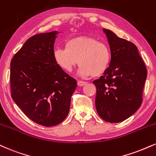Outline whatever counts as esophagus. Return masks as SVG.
I'll use <instances>...</instances> for the list:
<instances>
[{"instance_id":"obj_1","label":"esophagus","mask_w":156,"mask_h":156,"mask_svg":"<svg viewBox=\"0 0 156 156\" xmlns=\"http://www.w3.org/2000/svg\"><path fill=\"white\" fill-rule=\"evenodd\" d=\"M77 83H78V85L79 86H83L85 85V84H86V82L82 81V80H78V82H77Z\"/></svg>"}]
</instances>
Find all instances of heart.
Here are the masks:
<instances>
[{
  "label": "heart",
  "mask_w": 156,
  "mask_h": 156,
  "mask_svg": "<svg viewBox=\"0 0 156 156\" xmlns=\"http://www.w3.org/2000/svg\"><path fill=\"white\" fill-rule=\"evenodd\" d=\"M55 63L62 70L70 72L76 65H80V76L99 77L106 73L111 63L109 46L93 37L78 36L69 39L65 48L54 51Z\"/></svg>",
  "instance_id": "heart-1"
}]
</instances>
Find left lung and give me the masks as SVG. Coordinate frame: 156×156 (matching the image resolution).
<instances>
[{
	"mask_svg": "<svg viewBox=\"0 0 156 156\" xmlns=\"http://www.w3.org/2000/svg\"><path fill=\"white\" fill-rule=\"evenodd\" d=\"M111 51L108 70L99 79L95 99L97 113L110 123H119L132 116L142 102L147 69L133 43L103 29Z\"/></svg>",
	"mask_w": 156,
	"mask_h": 156,
	"instance_id": "left-lung-1",
	"label": "left lung"
}]
</instances>
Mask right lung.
<instances>
[{
    "label": "right lung",
    "instance_id": "obj_1",
    "mask_svg": "<svg viewBox=\"0 0 156 156\" xmlns=\"http://www.w3.org/2000/svg\"><path fill=\"white\" fill-rule=\"evenodd\" d=\"M57 31L30 37L11 61L12 97L35 123L53 126L70 110L76 79L55 63L54 44Z\"/></svg>",
    "mask_w": 156,
    "mask_h": 156
}]
</instances>
